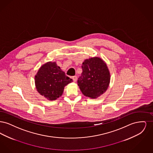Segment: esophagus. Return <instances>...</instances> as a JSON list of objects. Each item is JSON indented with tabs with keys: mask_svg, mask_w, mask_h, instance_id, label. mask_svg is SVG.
<instances>
[{
	"mask_svg": "<svg viewBox=\"0 0 153 153\" xmlns=\"http://www.w3.org/2000/svg\"><path fill=\"white\" fill-rule=\"evenodd\" d=\"M72 79H73V81H74V82H76V81H77V77L76 76H74L72 77Z\"/></svg>",
	"mask_w": 153,
	"mask_h": 153,
	"instance_id": "esophagus-1",
	"label": "esophagus"
}]
</instances>
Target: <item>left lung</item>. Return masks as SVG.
I'll return each instance as SVG.
<instances>
[{
    "label": "left lung",
    "instance_id": "8db88e82",
    "mask_svg": "<svg viewBox=\"0 0 153 153\" xmlns=\"http://www.w3.org/2000/svg\"><path fill=\"white\" fill-rule=\"evenodd\" d=\"M82 69L77 84L82 94L91 99L102 95L109 86L111 77L105 62L99 57H92L84 61Z\"/></svg>",
    "mask_w": 153,
    "mask_h": 153
}]
</instances>
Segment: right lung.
Instances as JSON below:
<instances>
[{"label": "right lung", "mask_w": 153, "mask_h": 153, "mask_svg": "<svg viewBox=\"0 0 153 153\" xmlns=\"http://www.w3.org/2000/svg\"><path fill=\"white\" fill-rule=\"evenodd\" d=\"M72 81L56 62H48L41 66L35 76L37 91L49 100L59 97L64 87Z\"/></svg>", "instance_id": "add662e5"}]
</instances>
